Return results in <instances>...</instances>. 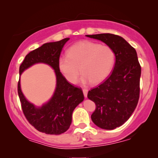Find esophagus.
Wrapping results in <instances>:
<instances>
[{
  "mask_svg": "<svg viewBox=\"0 0 158 158\" xmlns=\"http://www.w3.org/2000/svg\"><path fill=\"white\" fill-rule=\"evenodd\" d=\"M82 90H83V94H84L85 97H88V89H86V88H83Z\"/></svg>",
  "mask_w": 158,
  "mask_h": 158,
  "instance_id": "34e87169",
  "label": "esophagus"
}]
</instances>
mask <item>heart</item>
<instances>
[{
    "instance_id": "b5f03b06",
    "label": "heart",
    "mask_w": 158,
    "mask_h": 158,
    "mask_svg": "<svg viewBox=\"0 0 158 158\" xmlns=\"http://www.w3.org/2000/svg\"><path fill=\"white\" fill-rule=\"evenodd\" d=\"M115 61V52L110 46L85 41L68 49V55L59 59V68L72 84L77 82L81 71L83 83L99 84L109 77Z\"/></svg>"
}]
</instances>
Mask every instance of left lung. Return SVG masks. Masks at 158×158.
Listing matches in <instances>:
<instances>
[{
  "instance_id": "obj_1",
  "label": "left lung",
  "mask_w": 158,
  "mask_h": 158,
  "mask_svg": "<svg viewBox=\"0 0 158 158\" xmlns=\"http://www.w3.org/2000/svg\"><path fill=\"white\" fill-rule=\"evenodd\" d=\"M86 36L100 40L115 52L111 73L88 94V99L96 105L91 114L94 124L103 129H114L129 119L138 102L141 67L137 52L119 35L102 33Z\"/></svg>"
}]
</instances>
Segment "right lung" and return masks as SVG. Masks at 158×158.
<instances>
[{"mask_svg": "<svg viewBox=\"0 0 158 158\" xmlns=\"http://www.w3.org/2000/svg\"><path fill=\"white\" fill-rule=\"evenodd\" d=\"M70 39L66 38L56 42L44 44L29 52L20 65L19 73L36 63H45L51 66L56 75V88L53 97L41 108L29 102L18 83L21 108L29 123L38 131L47 135H61L68 129L72 122L73 110L84 99L81 88L70 84L59 68V60L63 47Z\"/></svg>", "mask_w": 158, "mask_h": 158, "instance_id": "right-lung-1", "label": "right lung"}]
</instances>
